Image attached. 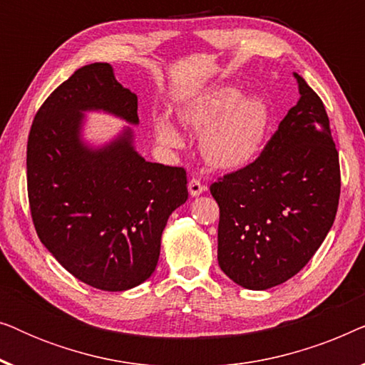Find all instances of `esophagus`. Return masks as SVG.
<instances>
[{
  "label": "esophagus",
  "mask_w": 365,
  "mask_h": 365,
  "mask_svg": "<svg viewBox=\"0 0 365 365\" xmlns=\"http://www.w3.org/2000/svg\"><path fill=\"white\" fill-rule=\"evenodd\" d=\"M187 189H189V194H191L192 197H196V196H199V194H202L204 191H206V186H204V184H201V181H199V179H191V181L187 182Z\"/></svg>",
  "instance_id": "esophagus-1"
}]
</instances>
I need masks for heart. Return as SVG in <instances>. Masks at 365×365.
Masks as SVG:
<instances>
[{"mask_svg":"<svg viewBox=\"0 0 365 365\" xmlns=\"http://www.w3.org/2000/svg\"><path fill=\"white\" fill-rule=\"evenodd\" d=\"M176 114L184 126L199 133L201 156L216 169H237L251 163L261 151L271 121L264 99L241 96L232 86L189 94L178 103ZM154 133L164 146H181V134L168 118L154 119Z\"/></svg>","mask_w":365,"mask_h":365,"instance_id":"obj_1","label":"heart"}]
</instances>
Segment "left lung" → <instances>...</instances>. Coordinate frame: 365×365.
I'll return each instance as SVG.
<instances>
[{
	"instance_id": "left-lung-1",
	"label": "left lung",
	"mask_w": 365,
	"mask_h": 365,
	"mask_svg": "<svg viewBox=\"0 0 365 365\" xmlns=\"http://www.w3.org/2000/svg\"><path fill=\"white\" fill-rule=\"evenodd\" d=\"M301 99L251 164L211 184L217 261L239 286L264 291L301 271L326 239L341 168L322 99L294 73Z\"/></svg>"
}]
</instances>
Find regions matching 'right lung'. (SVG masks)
I'll use <instances>...</instances> for the list:
<instances>
[{
	"label": "right lung",
	"mask_w": 365,
	"mask_h": 365,
	"mask_svg": "<svg viewBox=\"0 0 365 365\" xmlns=\"http://www.w3.org/2000/svg\"><path fill=\"white\" fill-rule=\"evenodd\" d=\"M103 109L138 124V96L111 64L79 68L38 109L28 136V199L44 247L69 274L101 291H126L156 269L161 236L186 202L184 168L148 163L124 129L89 149L79 139L83 113Z\"/></svg>",
	"instance_id": "right-lung-1"
}]
</instances>
